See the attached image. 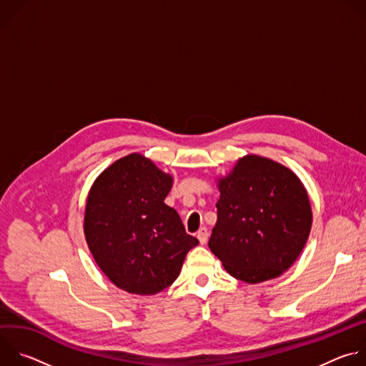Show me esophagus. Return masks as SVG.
Here are the masks:
<instances>
[{"mask_svg":"<svg viewBox=\"0 0 366 366\" xmlns=\"http://www.w3.org/2000/svg\"><path fill=\"white\" fill-rule=\"evenodd\" d=\"M197 237L199 240L201 244H205L207 240H208V229L207 227H201L198 232H197Z\"/></svg>","mask_w":366,"mask_h":366,"instance_id":"esophagus-1","label":"esophagus"}]
</instances>
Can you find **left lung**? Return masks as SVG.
I'll return each instance as SVG.
<instances>
[{"mask_svg": "<svg viewBox=\"0 0 366 366\" xmlns=\"http://www.w3.org/2000/svg\"><path fill=\"white\" fill-rule=\"evenodd\" d=\"M217 223L208 247L226 271L257 284L280 277L301 253L311 229V207L288 168L256 154L242 158L219 184Z\"/></svg>", "mask_w": 366, "mask_h": 366, "instance_id": "left-lung-1", "label": "left lung"}]
</instances>
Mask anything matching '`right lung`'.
Returning <instances> with one entry per match:
<instances>
[{
  "mask_svg": "<svg viewBox=\"0 0 366 366\" xmlns=\"http://www.w3.org/2000/svg\"><path fill=\"white\" fill-rule=\"evenodd\" d=\"M171 188V175L132 153L104 171L88 194V247L101 271L127 292L150 295L168 288L198 244L164 202Z\"/></svg>",
  "mask_w": 366,
  "mask_h": 366,
  "instance_id": "1",
  "label": "right lung"
}]
</instances>
